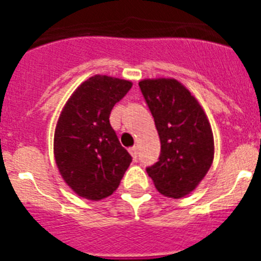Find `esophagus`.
<instances>
[{"instance_id":"esophagus-1","label":"esophagus","mask_w":261,"mask_h":261,"mask_svg":"<svg viewBox=\"0 0 261 261\" xmlns=\"http://www.w3.org/2000/svg\"><path fill=\"white\" fill-rule=\"evenodd\" d=\"M129 153H130V155L133 156V159H137V146H132L129 147Z\"/></svg>"}]
</instances>
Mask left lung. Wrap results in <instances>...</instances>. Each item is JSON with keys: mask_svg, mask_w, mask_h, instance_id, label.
Listing matches in <instances>:
<instances>
[{"mask_svg": "<svg viewBox=\"0 0 261 261\" xmlns=\"http://www.w3.org/2000/svg\"><path fill=\"white\" fill-rule=\"evenodd\" d=\"M138 86L161 140L158 162L146 172L162 195L183 197L195 190L213 162L211 124L195 96L176 80H144Z\"/></svg>", "mask_w": 261, "mask_h": 261, "instance_id": "1", "label": "left lung"}]
</instances>
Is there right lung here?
Segmentation results:
<instances>
[{
	"mask_svg": "<svg viewBox=\"0 0 261 261\" xmlns=\"http://www.w3.org/2000/svg\"><path fill=\"white\" fill-rule=\"evenodd\" d=\"M130 87L129 81L94 75L75 90L60 115L53 145L57 167L85 199L112 195L132 162L110 124L111 111Z\"/></svg>",
	"mask_w": 261,
	"mask_h": 261,
	"instance_id": "add662e5",
	"label": "right lung"
}]
</instances>
